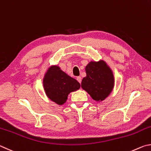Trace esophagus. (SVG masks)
Returning <instances> with one entry per match:
<instances>
[{
  "label": "esophagus",
  "mask_w": 151,
  "mask_h": 151,
  "mask_svg": "<svg viewBox=\"0 0 151 151\" xmlns=\"http://www.w3.org/2000/svg\"><path fill=\"white\" fill-rule=\"evenodd\" d=\"M77 80L78 81L79 83H81V78L80 77V76H78V77H77Z\"/></svg>",
  "instance_id": "34e87169"
}]
</instances>
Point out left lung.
<instances>
[{
  "mask_svg": "<svg viewBox=\"0 0 151 151\" xmlns=\"http://www.w3.org/2000/svg\"><path fill=\"white\" fill-rule=\"evenodd\" d=\"M86 77L81 81V87L96 101H103L111 92L114 78L104 61L91 62L86 68Z\"/></svg>",
  "mask_w": 151,
  "mask_h": 151,
  "instance_id": "obj_1",
  "label": "left lung"
}]
</instances>
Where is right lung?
I'll return each mask as SVG.
<instances>
[{"mask_svg": "<svg viewBox=\"0 0 151 151\" xmlns=\"http://www.w3.org/2000/svg\"><path fill=\"white\" fill-rule=\"evenodd\" d=\"M43 84L47 97L58 105L64 104L68 94L80 88V83L77 80L68 76L58 66L49 68Z\"/></svg>", "mask_w": 151, "mask_h": 151, "instance_id": "1", "label": "right lung"}]
</instances>
